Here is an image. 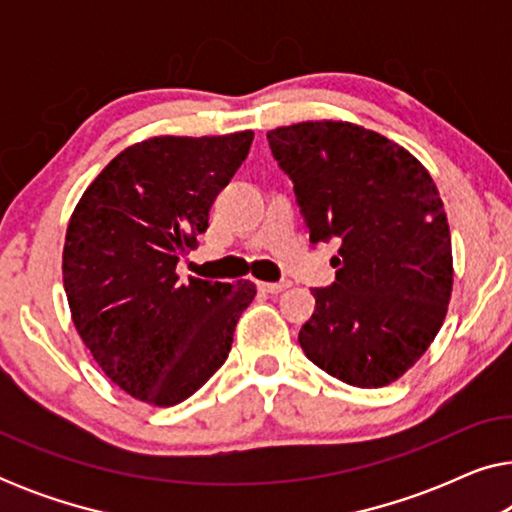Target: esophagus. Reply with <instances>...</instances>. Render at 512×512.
Segmentation results:
<instances>
[{
	"instance_id": "34e87169",
	"label": "esophagus",
	"mask_w": 512,
	"mask_h": 512,
	"mask_svg": "<svg viewBox=\"0 0 512 512\" xmlns=\"http://www.w3.org/2000/svg\"><path fill=\"white\" fill-rule=\"evenodd\" d=\"M289 282H261L258 284V289L261 291H265V293H282V291H286L289 289Z\"/></svg>"
}]
</instances>
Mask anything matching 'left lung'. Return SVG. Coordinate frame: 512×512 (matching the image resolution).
Masks as SVG:
<instances>
[{
	"instance_id": "1",
	"label": "left lung",
	"mask_w": 512,
	"mask_h": 512,
	"mask_svg": "<svg viewBox=\"0 0 512 512\" xmlns=\"http://www.w3.org/2000/svg\"><path fill=\"white\" fill-rule=\"evenodd\" d=\"M310 242H342L335 282L312 289L300 328L307 359L361 389L387 387L415 366L452 296V237L426 167L380 132L345 121L270 130Z\"/></svg>"
}]
</instances>
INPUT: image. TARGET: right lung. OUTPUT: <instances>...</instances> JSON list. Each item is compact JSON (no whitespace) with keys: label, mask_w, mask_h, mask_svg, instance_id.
Masks as SVG:
<instances>
[{"label":"right lung","mask_w":512,"mask_h":512,"mask_svg":"<svg viewBox=\"0 0 512 512\" xmlns=\"http://www.w3.org/2000/svg\"><path fill=\"white\" fill-rule=\"evenodd\" d=\"M254 132L151 137L118 153L67 226L62 282L97 366L125 394L170 408L228 359L256 284L177 275Z\"/></svg>","instance_id":"1"}]
</instances>
